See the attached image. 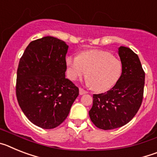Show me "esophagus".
Wrapping results in <instances>:
<instances>
[{
	"label": "esophagus",
	"instance_id": "34e87169",
	"mask_svg": "<svg viewBox=\"0 0 157 157\" xmlns=\"http://www.w3.org/2000/svg\"><path fill=\"white\" fill-rule=\"evenodd\" d=\"M87 94V91L85 90H83L82 88H79V94L80 95H83V94Z\"/></svg>",
	"mask_w": 157,
	"mask_h": 157
}]
</instances>
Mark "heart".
Segmentation results:
<instances>
[{
	"instance_id": "obj_1",
	"label": "heart",
	"mask_w": 157,
	"mask_h": 157,
	"mask_svg": "<svg viewBox=\"0 0 157 157\" xmlns=\"http://www.w3.org/2000/svg\"><path fill=\"white\" fill-rule=\"evenodd\" d=\"M67 75L71 80H76L86 74L89 85L95 91L109 90L118 81L122 65L117 58L106 51L92 49L83 51L78 56L66 58Z\"/></svg>"
}]
</instances>
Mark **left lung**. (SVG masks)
<instances>
[{
  "instance_id": "1",
  "label": "left lung",
  "mask_w": 157,
  "mask_h": 157,
  "mask_svg": "<svg viewBox=\"0 0 157 157\" xmlns=\"http://www.w3.org/2000/svg\"><path fill=\"white\" fill-rule=\"evenodd\" d=\"M122 74L116 85L104 94H94L89 112L91 121L102 130H112L132 120L142 103L144 71L138 56L127 47L119 48Z\"/></svg>"
}]
</instances>
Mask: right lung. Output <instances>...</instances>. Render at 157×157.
I'll list each match as a JSON object with an SVG mask.
<instances>
[{"label": "right lung", "instance_id": "1", "mask_svg": "<svg viewBox=\"0 0 157 157\" xmlns=\"http://www.w3.org/2000/svg\"><path fill=\"white\" fill-rule=\"evenodd\" d=\"M68 46L47 36L27 45L19 59L16 98L24 115L34 125L52 129L68 116L79 90L65 78Z\"/></svg>", "mask_w": 157, "mask_h": 157}]
</instances>
